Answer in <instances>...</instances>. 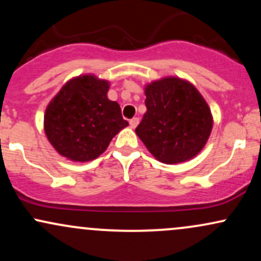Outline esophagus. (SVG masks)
<instances>
[{"instance_id":"34e87169","label":"esophagus","mask_w":261,"mask_h":261,"mask_svg":"<svg viewBox=\"0 0 261 261\" xmlns=\"http://www.w3.org/2000/svg\"><path fill=\"white\" fill-rule=\"evenodd\" d=\"M139 122H140V119H139V118L131 119V120H130V126H131V128L136 127L137 125H139Z\"/></svg>"}]
</instances>
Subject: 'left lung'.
<instances>
[{"label": "left lung", "mask_w": 261, "mask_h": 261, "mask_svg": "<svg viewBox=\"0 0 261 261\" xmlns=\"http://www.w3.org/2000/svg\"><path fill=\"white\" fill-rule=\"evenodd\" d=\"M147 112L135 133L157 161L184 163L205 147L214 116L207 101L189 81L167 76L145 86Z\"/></svg>", "instance_id": "1"}]
</instances>
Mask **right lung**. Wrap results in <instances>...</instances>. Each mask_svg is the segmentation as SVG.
Masks as SVG:
<instances>
[{
	"mask_svg": "<svg viewBox=\"0 0 261 261\" xmlns=\"http://www.w3.org/2000/svg\"><path fill=\"white\" fill-rule=\"evenodd\" d=\"M110 82L93 73L68 80L47 104L44 131L60 155L89 162L106 152L110 141L128 125L116 101L108 98Z\"/></svg>",
	"mask_w": 261,
	"mask_h": 261,
	"instance_id": "right-lung-1",
	"label": "right lung"
}]
</instances>
